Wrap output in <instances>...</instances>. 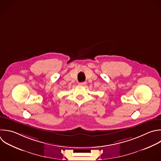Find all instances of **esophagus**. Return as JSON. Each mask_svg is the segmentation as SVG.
Instances as JSON below:
<instances>
[{
  "mask_svg": "<svg viewBox=\"0 0 161 161\" xmlns=\"http://www.w3.org/2000/svg\"><path fill=\"white\" fill-rule=\"evenodd\" d=\"M86 84V82H80L79 83V86H85Z\"/></svg>",
  "mask_w": 161,
  "mask_h": 161,
  "instance_id": "obj_1",
  "label": "esophagus"
}]
</instances>
